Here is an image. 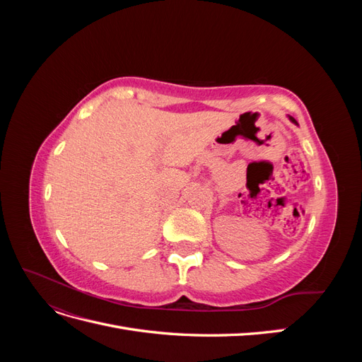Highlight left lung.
Segmentation results:
<instances>
[{
    "label": "left lung",
    "mask_w": 362,
    "mask_h": 362,
    "mask_svg": "<svg viewBox=\"0 0 362 362\" xmlns=\"http://www.w3.org/2000/svg\"><path fill=\"white\" fill-rule=\"evenodd\" d=\"M290 119H291V120H293V122H294V124H296V120H294V119H293V117H290Z\"/></svg>",
    "instance_id": "obj_1"
}]
</instances>
